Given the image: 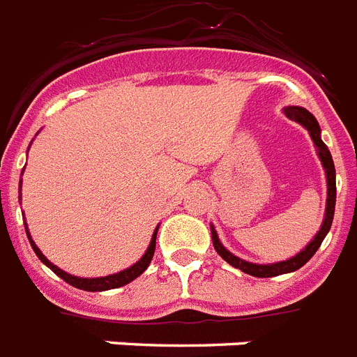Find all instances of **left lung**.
Masks as SVG:
<instances>
[{"label":"left lung","instance_id":"1","mask_svg":"<svg viewBox=\"0 0 357 357\" xmlns=\"http://www.w3.org/2000/svg\"><path fill=\"white\" fill-rule=\"evenodd\" d=\"M287 118L291 119V121H296V123H301L304 129L310 132L312 136L313 144L317 147V155L323 162L324 173H326V186H328V199H326V213H324L323 225H321V230L315 234V238L310 241V243L304 247V249L295 255L293 258L286 259V261H276V264H250V261H245V259L238 258V256H234L230 250H227L223 247V243L219 241L218 232H215V228L212 227V241H213V249L218 250V255L228 261V264L236 267V269L243 271L247 275L250 276H258V278H271V276H278V275H286V273H293V271L301 269L302 265L306 264L307 259L312 258L317 249L323 243V239L326 238V234L330 232V227H332L333 221V212H335V167H333V160L332 155H330V151L324 145V142L321 139V127H319L317 119L313 116L312 112H307L306 108L302 107H287L284 110Z\"/></svg>","mask_w":357,"mask_h":357}]
</instances>
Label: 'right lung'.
<instances>
[{"label":"right lung","mask_w":357,"mask_h":357,"mask_svg":"<svg viewBox=\"0 0 357 357\" xmlns=\"http://www.w3.org/2000/svg\"><path fill=\"white\" fill-rule=\"evenodd\" d=\"M20 184H22V182H20ZM25 232H27V238H29L31 247H33L34 255L40 258V261L47 265V267H50V269L53 271L56 276H61L62 280L68 282L70 286L77 287V289H84V291H107V289H116V287H121V286H125V284H129V282H132L134 278H138V276L142 275V273H144L147 267H149L151 259H153V255H155L156 232H158V227H156L155 234H153V238H151V243H149V247H147V250H145V255L142 256V258H139L136 264L130 265L129 269L119 271V273H116V275L101 276V278H79V276L68 275L66 271L59 269L56 265L51 264L50 259L42 255V250H40L38 247H36V243H34L33 239H31V234H29V230H27V227H25Z\"/></svg>","instance_id":"obj_1"}]
</instances>
